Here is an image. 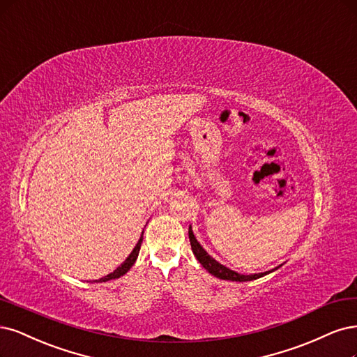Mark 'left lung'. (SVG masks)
<instances>
[{
	"mask_svg": "<svg viewBox=\"0 0 357 357\" xmlns=\"http://www.w3.org/2000/svg\"><path fill=\"white\" fill-rule=\"evenodd\" d=\"M189 239H190V245H192V251L196 257V260H198L202 267L206 270L208 273L214 275L215 278L218 279H223V280H233V282H248V280H254V279H258V278H263L268 273L275 272V270H278L280 266L268 270V272H263V273H252V275H242V273H238L235 272V270H231L226 266H223L221 263H218L215 258H213L210 254H208L202 245L198 242V239L195 238L193 235V230H192V226H189Z\"/></svg>",
	"mask_w": 357,
	"mask_h": 357,
	"instance_id": "left-lung-1",
	"label": "left lung"
}]
</instances>
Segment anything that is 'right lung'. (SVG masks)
Returning a JSON list of instances; mask_svg holds the SVG:
<instances>
[{
  "label": "right lung",
  "mask_w": 357,
  "mask_h": 357,
  "mask_svg": "<svg viewBox=\"0 0 357 357\" xmlns=\"http://www.w3.org/2000/svg\"><path fill=\"white\" fill-rule=\"evenodd\" d=\"M143 231H144V229H143ZM143 231H142V235H140L139 242L136 243V247L132 248V251L130 252V255L126 258V261L122 263L119 267H116L112 273H109L107 276H105V278H102V279H99V280H96V282H107V280H112V279H118V278L124 276V275L128 272V270L132 267V264L136 263L137 257H139L140 247H142V242H143Z\"/></svg>",
  "instance_id": "add662e5"
}]
</instances>
